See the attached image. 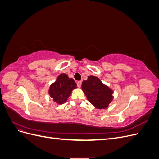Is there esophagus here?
<instances>
[{"mask_svg": "<svg viewBox=\"0 0 159 159\" xmlns=\"http://www.w3.org/2000/svg\"><path fill=\"white\" fill-rule=\"evenodd\" d=\"M77 85H78V87L80 88L81 85V81H79L77 82Z\"/></svg>", "mask_w": 159, "mask_h": 159, "instance_id": "obj_1", "label": "esophagus"}]
</instances>
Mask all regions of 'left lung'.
Here are the masks:
<instances>
[{
	"label": "left lung",
	"instance_id": "obj_1",
	"mask_svg": "<svg viewBox=\"0 0 159 159\" xmlns=\"http://www.w3.org/2000/svg\"><path fill=\"white\" fill-rule=\"evenodd\" d=\"M81 89L88 100L98 109H107L113 99V90L104 84L98 77L90 75L84 80Z\"/></svg>",
	"mask_w": 159,
	"mask_h": 159
}]
</instances>
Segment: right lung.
Listing matches in <instances>:
<instances>
[{
  "mask_svg": "<svg viewBox=\"0 0 159 159\" xmlns=\"http://www.w3.org/2000/svg\"><path fill=\"white\" fill-rule=\"evenodd\" d=\"M77 88L75 81L70 78L66 74H61L57 76L54 83H52L48 90V93L54 102L61 105L66 102L70 96L71 91Z\"/></svg>",
  "mask_w": 159,
  "mask_h": 159,
  "instance_id": "right-lung-1",
  "label": "right lung"
}]
</instances>
